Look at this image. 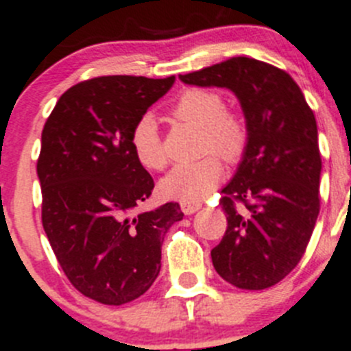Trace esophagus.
Segmentation results:
<instances>
[{"label": "esophagus", "mask_w": 351, "mask_h": 351, "mask_svg": "<svg viewBox=\"0 0 351 351\" xmlns=\"http://www.w3.org/2000/svg\"><path fill=\"white\" fill-rule=\"evenodd\" d=\"M180 207H182L183 214L190 215V214H195L197 210H200L202 202H182V204H180Z\"/></svg>", "instance_id": "esophagus-1"}]
</instances>
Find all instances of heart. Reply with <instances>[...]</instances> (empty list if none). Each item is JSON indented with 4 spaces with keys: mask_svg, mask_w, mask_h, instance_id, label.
I'll list each match as a JSON object with an SVG mask.
<instances>
[{
    "mask_svg": "<svg viewBox=\"0 0 351 351\" xmlns=\"http://www.w3.org/2000/svg\"><path fill=\"white\" fill-rule=\"evenodd\" d=\"M224 98L214 90L190 88L180 95L171 108L175 119L202 127V151L215 153L229 162L241 159L247 146L246 122L238 113L228 112ZM134 158L143 168L161 169L166 165L165 147L153 117L144 115L134 123L129 136ZM224 168L219 158L205 156L195 162L176 165L159 182L166 198L198 202L221 182Z\"/></svg>",
    "mask_w": 351,
    "mask_h": 351,
    "instance_id": "heart-1",
    "label": "heart"
}]
</instances>
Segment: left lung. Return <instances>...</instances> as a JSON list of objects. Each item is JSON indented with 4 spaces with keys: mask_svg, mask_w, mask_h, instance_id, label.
I'll return each mask as SVG.
<instances>
[{
    "mask_svg": "<svg viewBox=\"0 0 351 351\" xmlns=\"http://www.w3.org/2000/svg\"><path fill=\"white\" fill-rule=\"evenodd\" d=\"M185 84L226 88L239 100L247 146L221 205L222 241L210 251L215 271L231 285L261 290L278 284L302 258L319 214L317 125L295 81L278 67L231 58L195 73ZM241 199V216L234 200Z\"/></svg>",
    "mask_w": 351,
    "mask_h": 351,
    "instance_id": "obj_1",
    "label": "left lung"
}]
</instances>
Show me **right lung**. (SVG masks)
Instances as JSON below:
<instances>
[{
  "label": "right lung",
  "instance_id": "obj_1",
  "mask_svg": "<svg viewBox=\"0 0 351 351\" xmlns=\"http://www.w3.org/2000/svg\"><path fill=\"white\" fill-rule=\"evenodd\" d=\"M175 76H101L74 84L42 130L37 175L42 224L59 265L83 295L122 306L161 270V244L182 221L178 204L137 207L154 189L129 144L134 123Z\"/></svg>",
  "mask_w": 351,
  "mask_h": 351
}]
</instances>
